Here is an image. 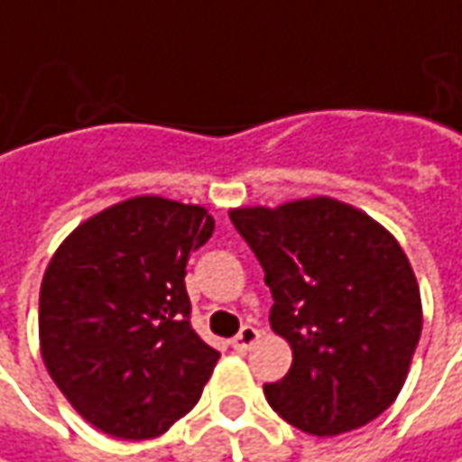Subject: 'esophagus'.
Here are the masks:
<instances>
[{
  "label": "esophagus",
  "mask_w": 462,
  "mask_h": 462,
  "mask_svg": "<svg viewBox=\"0 0 462 462\" xmlns=\"http://www.w3.org/2000/svg\"><path fill=\"white\" fill-rule=\"evenodd\" d=\"M259 339V331L254 327H241V331L231 339V345L236 352H246V349H252V346L257 345Z\"/></svg>",
  "instance_id": "obj_1"
}]
</instances>
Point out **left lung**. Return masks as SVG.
I'll return each mask as SVG.
<instances>
[{
	"instance_id": "obj_1",
	"label": "left lung",
	"mask_w": 462,
	"mask_h": 462,
	"mask_svg": "<svg viewBox=\"0 0 462 462\" xmlns=\"http://www.w3.org/2000/svg\"><path fill=\"white\" fill-rule=\"evenodd\" d=\"M273 293L270 327L293 349L264 396L285 421L334 437L381 417L421 337V295L396 236L327 195L228 210Z\"/></svg>"
}]
</instances>
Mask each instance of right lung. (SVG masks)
Here are the masks:
<instances>
[{"label": "right lung", "mask_w": 462, "mask_h": 462, "mask_svg": "<svg viewBox=\"0 0 462 462\" xmlns=\"http://www.w3.org/2000/svg\"><path fill=\"white\" fill-rule=\"evenodd\" d=\"M216 228L208 208L135 195L81 221L45 267V370L84 421L152 439L200 401L221 352L189 324L187 257Z\"/></svg>", "instance_id": "obj_1"}]
</instances>
